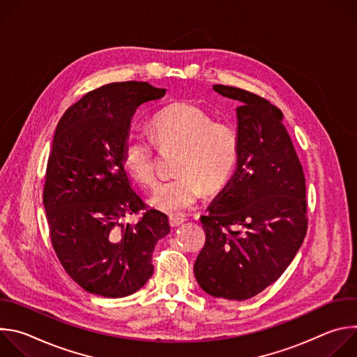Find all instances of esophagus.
<instances>
[{
    "label": "esophagus",
    "instance_id": "1",
    "mask_svg": "<svg viewBox=\"0 0 357 357\" xmlns=\"http://www.w3.org/2000/svg\"><path fill=\"white\" fill-rule=\"evenodd\" d=\"M185 220H186V219H185L183 216H178V215H171V216H169V225H171V227H178V226H181Z\"/></svg>",
    "mask_w": 357,
    "mask_h": 357
}]
</instances>
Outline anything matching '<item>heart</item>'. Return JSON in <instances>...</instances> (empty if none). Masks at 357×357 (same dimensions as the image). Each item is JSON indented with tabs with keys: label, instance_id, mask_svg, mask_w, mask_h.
I'll list each match as a JSON object with an SVG mask.
<instances>
[{
	"label": "heart",
	"instance_id": "1",
	"mask_svg": "<svg viewBox=\"0 0 357 357\" xmlns=\"http://www.w3.org/2000/svg\"><path fill=\"white\" fill-rule=\"evenodd\" d=\"M195 105L175 103L152 119V134L161 148L182 146L176 178L162 182L149 197L161 212L182 213L192 209L208 190L220 189L231 176L238 154L237 131ZM123 162L128 174L145 186L157 182L155 144L131 132L123 142Z\"/></svg>",
	"mask_w": 357,
	"mask_h": 357
}]
</instances>
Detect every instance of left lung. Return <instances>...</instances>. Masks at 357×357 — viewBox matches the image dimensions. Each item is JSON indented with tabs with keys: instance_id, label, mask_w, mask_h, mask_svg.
Listing matches in <instances>:
<instances>
[{
	"instance_id": "obj_1",
	"label": "left lung",
	"mask_w": 357,
	"mask_h": 357,
	"mask_svg": "<svg viewBox=\"0 0 357 357\" xmlns=\"http://www.w3.org/2000/svg\"><path fill=\"white\" fill-rule=\"evenodd\" d=\"M213 90L240 103L238 154L209 215L200 218L206 241L193 273L206 294L244 301L281 277L307 234L305 178L280 109L238 87Z\"/></svg>"
}]
</instances>
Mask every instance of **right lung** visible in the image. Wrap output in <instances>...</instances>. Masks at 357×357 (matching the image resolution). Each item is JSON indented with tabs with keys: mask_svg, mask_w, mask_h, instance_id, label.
I'll return each mask as SVG.
<instances>
[{
	"mask_svg": "<svg viewBox=\"0 0 357 357\" xmlns=\"http://www.w3.org/2000/svg\"><path fill=\"white\" fill-rule=\"evenodd\" d=\"M146 82L105 84L84 94L58 123L46 167L43 205L56 256L87 292L123 298L154 273L151 254L169 233L168 216L145 209L123 162L137 109L165 96Z\"/></svg>",
	"mask_w": 357,
	"mask_h": 357,
	"instance_id": "add662e5",
	"label": "right lung"
}]
</instances>
